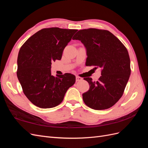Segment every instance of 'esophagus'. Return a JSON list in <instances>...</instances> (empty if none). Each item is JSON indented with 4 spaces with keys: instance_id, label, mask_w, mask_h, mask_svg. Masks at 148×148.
Returning <instances> with one entry per match:
<instances>
[{
    "instance_id": "1",
    "label": "esophagus",
    "mask_w": 148,
    "mask_h": 148,
    "mask_svg": "<svg viewBox=\"0 0 148 148\" xmlns=\"http://www.w3.org/2000/svg\"><path fill=\"white\" fill-rule=\"evenodd\" d=\"M82 78L79 77H76V82H79L81 81V80H82Z\"/></svg>"
}]
</instances>
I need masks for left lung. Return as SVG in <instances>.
Wrapping results in <instances>:
<instances>
[{
	"mask_svg": "<svg viewBox=\"0 0 148 148\" xmlns=\"http://www.w3.org/2000/svg\"><path fill=\"white\" fill-rule=\"evenodd\" d=\"M73 39L79 40L86 49V65L101 69L98 81L84 78L89 84V90L83 94L84 102L95 110L110 108L122 96L130 76V60L127 49L107 30H79Z\"/></svg>",
	"mask_w": 148,
	"mask_h": 148,
	"instance_id": "left-lung-1",
	"label": "left lung"
}]
</instances>
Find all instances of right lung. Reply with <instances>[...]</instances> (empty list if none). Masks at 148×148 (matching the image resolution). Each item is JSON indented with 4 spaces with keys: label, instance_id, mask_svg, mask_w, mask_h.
<instances>
[{
    "label": "right lung",
    "instance_id": "obj_1",
    "mask_svg": "<svg viewBox=\"0 0 148 148\" xmlns=\"http://www.w3.org/2000/svg\"><path fill=\"white\" fill-rule=\"evenodd\" d=\"M77 29L44 28L26 41L17 59V77L26 97L40 108H52L63 101L75 83L71 73L51 75L52 62L60 60L65 47Z\"/></svg>",
    "mask_w": 148,
    "mask_h": 148
}]
</instances>
